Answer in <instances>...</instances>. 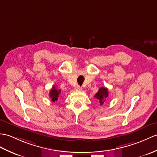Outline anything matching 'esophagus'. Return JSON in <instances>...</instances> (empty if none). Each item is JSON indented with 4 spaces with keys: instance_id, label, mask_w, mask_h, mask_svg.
<instances>
[{
    "instance_id": "34e87169",
    "label": "esophagus",
    "mask_w": 157,
    "mask_h": 157,
    "mask_svg": "<svg viewBox=\"0 0 157 157\" xmlns=\"http://www.w3.org/2000/svg\"><path fill=\"white\" fill-rule=\"evenodd\" d=\"M75 90L76 91H82V87L81 86H77L75 87Z\"/></svg>"
}]
</instances>
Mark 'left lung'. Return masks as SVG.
I'll list each match as a JSON object with an SVG mask.
<instances>
[{
  "mask_svg": "<svg viewBox=\"0 0 157 157\" xmlns=\"http://www.w3.org/2000/svg\"><path fill=\"white\" fill-rule=\"evenodd\" d=\"M95 97L98 100V101H99L100 105H103L104 103L105 102V100H107V98L108 97V89L103 87H100L99 90L98 91V92L96 94Z\"/></svg>",
  "mask_w": 157,
  "mask_h": 157,
  "instance_id": "1",
  "label": "left lung"
}]
</instances>
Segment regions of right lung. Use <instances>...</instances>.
<instances>
[{
	"instance_id": "right-lung-1",
	"label": "right lung",
	"mask_w": 157,
	"mask_h": 157,
	"mask_svg": "<svg viewBox=\"0 0 157 157\" xmlns=\"http://www.w3.org/2000/svg\"><path fill=\"white\" fill-rule=\"evenodd\" d=\"M59 94H61V90H57L56 87L53 86L49 92V97L51 98L52 101H57L58 100Z\"/></svg>"
}]
</instances>
